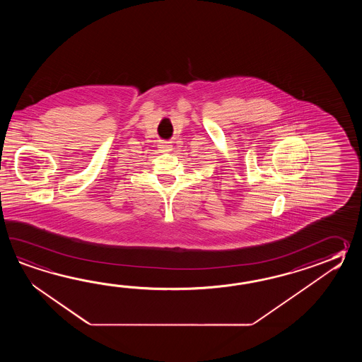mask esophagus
<instances>
[{"mask_svg": "<svg viewBox=\"0 0 362 362\" xmlns=\"http://www.w3.org/2000/svg\"><path fill=\"white\" fill-rule=\"evenodd\" d=\"M159 148H160L162 151H170V150H172V145H170V142L162 141L160 145H159Z\"/></svg>", "mask_w": 362, "mask_h": 362, "instance_id": "34e87169", "label": "esophagus"}]
</instances>
